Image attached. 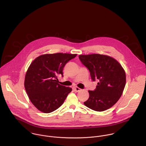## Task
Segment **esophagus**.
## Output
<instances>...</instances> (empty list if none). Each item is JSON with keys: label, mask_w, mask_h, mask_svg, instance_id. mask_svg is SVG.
<instances>
[{"label": "esophagus", "mask_w": 146, "mask_h": 146, "mask_svg": "<svg viewBox=\"0 0 146 146\" xmlns=\"http://www.w3.org/2000/svg\"><path fill=\"white\" fill-rule=\"evenodd\" d=\"M74 89H75V91L76 92H79V91H80L82 90L80 88H79L78 86H75L74 87Z\"/></svg>", "instance_id": "esophagus-1"}]
</instances>
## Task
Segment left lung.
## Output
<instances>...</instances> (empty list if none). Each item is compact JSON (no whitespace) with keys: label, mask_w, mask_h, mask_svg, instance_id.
Returning a JSON list of instances; mask_svg holds the SVG:
<instances>
[{"label":"left lung","mask_w":146,"mask_h":146,"mask_svg":"<svg viewBox=\"0 0 146 146\" xmlns=\"http://www.w3.org/2000/svg\"><path fill=\"white\" fill-rule=\"evenodd\" d=\"M79 58L89 69L93 81L99 80L94 91H88L89 97L84 104L99 112L111 108L123 93L126 84L124 69L116 60L107 55L82 54Z\"/></svg>","instance_id":"left-lung-1"}]
</instances>
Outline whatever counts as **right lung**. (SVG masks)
Returning a JSON list of instances; mask_svg holds the SVG:
<instances>
[{
  "label": "right lung",
  "mask_w": 146,
  "mask_h": 146,
  "mask_svg": "<svg viewBox=\"0 0 146 146\" xmlns=\"http://www.w3.org/2000/svg\"><path fill=\"white\" fill-rule=\"evenodd\" d=\"M77 54L58 53L36 57L29 67L24 85L28 97L40 111L50 113L63 104L72 89L58 83L57 76H63V69Z\"/></svg>",
  "instance_id": "add662e5"
}]
</instances>
